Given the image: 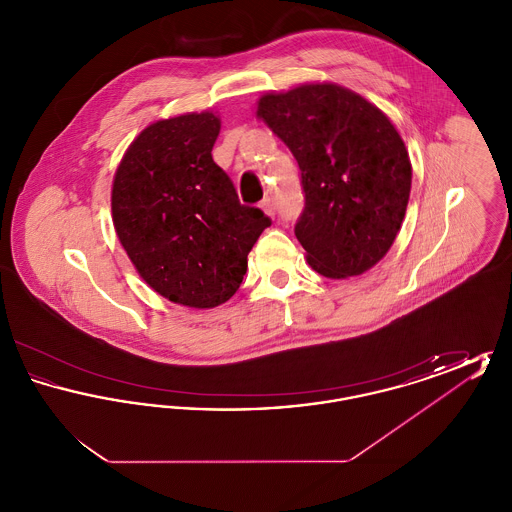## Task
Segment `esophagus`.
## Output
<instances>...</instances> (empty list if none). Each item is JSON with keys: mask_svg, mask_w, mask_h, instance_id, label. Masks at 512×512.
Instances as JSON below:
<instances>
[{"mask_svg": "<svg viewBox=\"0 0 512 512\" xmlns=\"http://www.w3.org/2000/svg\"><path fill=\"white\" fill-rule=\"evenodd\" d=\"M261 209L265 211V215H268V217H274V201L270 197L261 201Z\"/></svg>", "mask_w": 512, "mask_h": 512, "instance_id": "1", "label": "esophagus"}]
</instances>
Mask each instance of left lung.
<instances>
[{"label": "left lung", "instance_id": "8db88e82", "mask_svg": "<svg viewBox=\"0 0 512 512\" xmlns=\"http://www.w3.org/2000/svg\"><path fill=\"white\" fill-rule=\"evenodd\" d=\"M257 117L290 147L305 209L295 236L318 274L343 280L374 267L405 219L413 167L388 115L334 82L268 92Z\"/></svg>", "mask_w": 512, "mask_h": 512}]
</instances>
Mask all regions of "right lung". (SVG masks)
<instances>
[{
    "label": "right lung",
    "instance_id": "right-lung-1",
    "mask_svg": "<svg viewBox=\"0 0 512 512\" xmlns=\"http://www.w3.org/2000/svg\"><path fill=\"white\" fill-rule=\"evenodd\" d=\"M219 132L213 111L151 122L122 155L111 190L119 242L142 280L192 309L238 292L247 255L270 226L213 161Z\"/></svg>",
    "mask_w": 512,
    "mask_h": 512
}]
</instances>
